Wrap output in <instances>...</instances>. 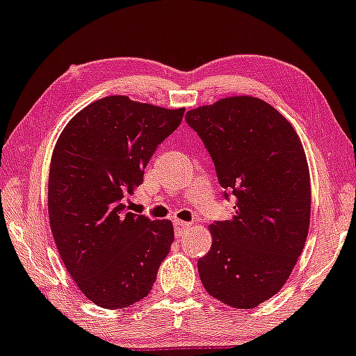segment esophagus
<instances>
[{
  "instance_id": "obj_1",
  "label": "esophagus",
  "mask_w": 356,
  "mask_h": 356,
  "mask_svg": "<svg viewBox=\"0 0 356 356\" xmlns=\"http://www.w3.org/2000/svg\"><path fill=\"white\" fill-rule=\"evenodd\" d=\"M188 227H191V223L182 222V220H174V232H175V236L181 238V236L184 235V232H186Z\"/></svg>"
}]
</instances>
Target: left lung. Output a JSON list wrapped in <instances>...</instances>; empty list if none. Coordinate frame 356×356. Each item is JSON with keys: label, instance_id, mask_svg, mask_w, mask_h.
Returning a JSON list of instances; mask_svg holds the SVG:
<instances>
[{"label": "left lung", "instance_id": "left-lung-1", "mask_svg": "<svg viewBox=\"0 0 356 356\" xmlns=\"http://www.w3.org/2000/svg\"><path fill=\"white\" fill-rule=\"evenodd\" d=\"M217 170L232 220L210 225L211 248L197 263L211 298L253 309L286 284L310 222V179L294 128L266 102L223 98L186 115Z\"/></svg>", "mask_w": 356, "mask_h": 356}]
</instances>
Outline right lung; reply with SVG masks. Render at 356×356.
Masks as SVG:
<instances>
[{
  "label": "right lung",
  "mask_w": 356,
  "mask_h": 356,
  "mask_svg": "<svg viewBox=\"0 0 356 356\" xmlns=\"http://www.w3.org/2000/svg\"><path fill=\"white\" fill-rule=\"evenodd\" d=\"M184 111L106 97L75 115L54 147V240L79 289L103 309L146 298L172 245L169 220L131 213L124 200L143 184L147 163Z\"/></svg>",
  "instance_id": "add662e5"
}]
</instances>
